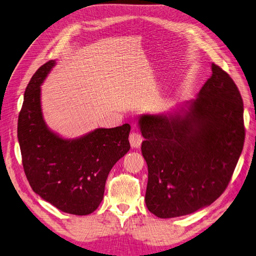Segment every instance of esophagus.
<instances>
[{
    "mask_svg": "<svg viewBox=\"0 0 256 256\" xmlns=\"http://www.w3.org/2000/svg\"><path fill=\"white\" fill-rule=\"evenodd\" d=\"M142 141H143V138H142L141 134H138V131H132V132L130 134L129 142H130V145L132 148H138V147H140L142 144Z\"/></svg>",
    "mask_w": 256,
    "mask_h": 256,
    "instance_id": "esophagus-1",
    "label": "esophagus"
}]
</instances>
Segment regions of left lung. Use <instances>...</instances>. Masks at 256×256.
<instances>
[{
	"label": "left lung",
	"mask_w": 256,
	"mask_h": 256,
	"mask_svg": "<svg viewBox=\"0 0 256 256\" xmlns=\"http://www.w3.org/2000/svg\"><path fill=\"white\" fill-rule=\"evenodd\" d=\"M196 99L166 114H143L138 125L148 168L145 203L158 218L210 205L226 189L244 148V102L221 67Z\"/></svg>",
	"instance_id": "left-lung-1"
}]
</instances>
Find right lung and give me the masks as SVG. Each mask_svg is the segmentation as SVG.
<instances>
[{"instance_id": "1", "label": "right lung", "mask_w": 256, "mask_h": 256, "mask_svg": "<svg viewBox=\"0 0 256 256\" xmlns=\"http://www.w3.org/2000/svg\"><path fill=\"white\" fill-rule=\"evenodd\" d=\"M56 65L49 60L34 74L24 92L18 118L22 164L33 191L60 210L90 214L102 203L111 168L130 150V125L98 128L67 140L47 127L40 85Z\"/></svg>"}]
</instances>
